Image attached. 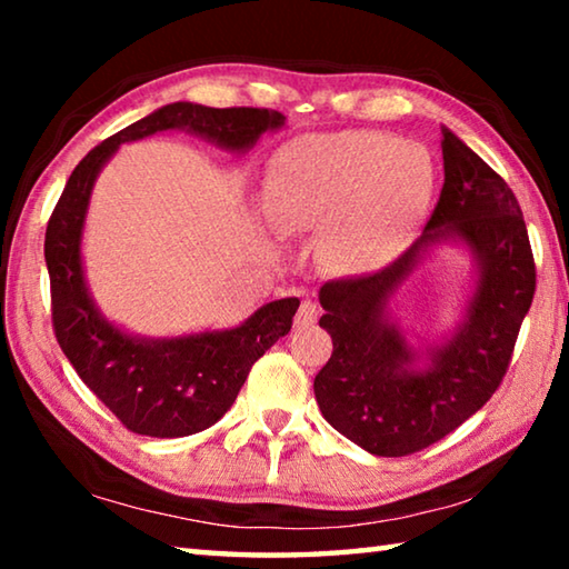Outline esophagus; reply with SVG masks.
I'll use <instances>...</instances> for the list:
<instances>
[{
    "label": "esophagus",
    "instance_id": "1",
    "mask_svg": "<svg viewBox=\"0 0 569 569\" xmlns=\"http://www.w3.org/2000/svg\"><path fill=\"white\" fill-rule=\"evenodd\" d=\"M319 316H321L319 306H316L313 301H303L301 306H298L296 326H298V329H306V326H313L316 321H319Z\"/></svg>",
    "mask_w": 569,
    "mask_h": 569
}]
</instances>
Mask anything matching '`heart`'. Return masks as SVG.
Listing matches in <instances>:
<instances>
[{
	"mask_svg": "<svg viewBox=\"0 0 569 569\" xmlns=\"http://www.w3.org/2000/svg\"><path fill=\"white\" fill-rule=\"evenodd\" d=\"M435 190V166L417 142L389 132L308 134L281 152L268 178V213L288 233L329 228V256L346 271L399 253Z\"/></svg>",
	"mask_w": 569,
	"mask_h": 569,
	"instance_id": "b5f03b06",
	"label": "heart"
}]
</instances>
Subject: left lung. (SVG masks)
<instances>
[{"mask_svg":"<svg viewBox=\"0 0 569 569\" xmlns=\"http://www.w3.org/2000/svg\"><path fill=\"white\" fill-rule=\"evenodd\" d=\"M441 134L445 186L423 236L381 271L336 278L319 293L333 353L313 379L316 401L336 431L377 457L427 449L492 399L535 298L532 246L512 188L455 132ZM447 234L476 253L478 291L452 341L432 350L427 370H413L416 355L388 323L386 303L420 250Z\"/></svg>","mask_w":569,"mask_h":569,"instance_id":"8db88e82","label":"left lung"}]
</instances>
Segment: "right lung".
Returning <instances> with one entry per match:
<instances>
[{
    "label": "right lung",
    "mask_w": 569,
    "mask_h": 569,
    "mask_svg": "<svg viewBox=\"0 0 569 569\" xmlns=\"http://www.w3.org/2000/svg\"><path fill=\"white\" fill-rule=\"evenodd\" d=\"M283 122L281 112L266 108L166 104L92 148L57 200L44 233L57 343L77 377L132 435L172 439L213 427L233 407L250 366L291 331L298 298L266 303L236 329L182 339H132L114 329L92 303L80 258L94 178L122 142L162 130H190L220 148L248 150L266 130H278Z\"/></svg>",
    "instance_id": "add662e5"
}]
</instances>
